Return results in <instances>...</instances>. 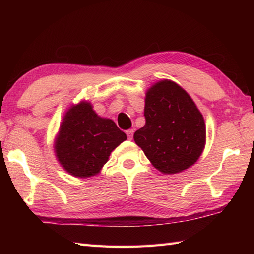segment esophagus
<instances>
[{
  "label": "esophagus",
  "mask_w": 254,
  "mask_h": 254,
  "mask_svg": "<svg viewBox=\"0 0 254 254\" xmlns=\"http://www.w3.org/2000/svg\"><path fill=\"white\" fill-rule=\"evenodd\" d=\"M133 134H134V130H127V137H128V139H132V137H133Z\"/></svg>",
  "instance_id": "34e87169"
}]
</instances>
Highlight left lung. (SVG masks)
<instances>
[{
	"mask_svg": "<svg viewBox=\"0 0 254 254\" xmlns=\"http://www.w3.org/2000/svg\"><path fill=\"white\" fill-rule=\"evenodd\" d=\"M146 123L134 133V141L156 169L178 174L196 163L203 153L206 128L202 113L187 91L163 79L145 97Z\"/></svg>",
	"mask_w": 254,
	"mask_h": 254,
	"instance_id": "obj_1",
	"label": "left lung"
}]
</instances>
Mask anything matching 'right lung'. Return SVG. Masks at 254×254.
Returning <instances> with one entry per match:
<instances>
[{"label":"right lung","instance_id":"add662e5","mask_svg":"<svg viewBox=\"0 0 254 254\" xmlns=\"http://www.w3.org/2000/svg\"><path fill=\"white\" fill-rule=\"evenodd\" d=\"M126 139L115 122L97 115L90 102L80 101L64 115L55 152L69 175L88 178L99 174L112 150Z\"/></svg>","mask_w":254,"mask_h":254}]
</instances>
